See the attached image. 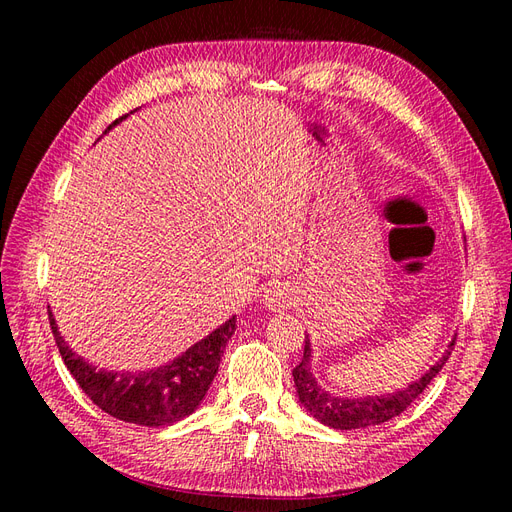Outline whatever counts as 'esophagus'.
<instances>
[{
  "instance_id": "1",
  "label": "esophagus",
  "mask_w": 512,
  "mask_h": 512,
  "mask_svg": "<svg viewBox=\"0 0 512 512\" xmlns=\"http://www.w3.org/2000/svg\"><path fill=\"white\" fill-rule=\"evenodd\" d=\"M265 303L271 307V309H282L288 305V292L284 288H273V290H267L265 294Z\"/></svg>"
}]
</instances>
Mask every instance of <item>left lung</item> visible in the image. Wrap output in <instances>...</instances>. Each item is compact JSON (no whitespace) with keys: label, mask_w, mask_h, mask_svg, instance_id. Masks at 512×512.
<instances>
[{"label":"left lung","mask_w":512,"mask_h":512,"mask_svg":"<svg viewBox=\"0 0 512 512\" xmlns=\"http://www.w3.org/2000/svg\"><path fill=\"white\" fill-rule=\"evenodd\" d=\"M455 339L457 337H453V342L448 344V350L442 354V359L436 365H431L421 378L408 384L406 389L367 397H339L335 393L324 391L312 374V365H309L312 363V344H309V339H305L303 359L292 369V378L294 386H297L301 406L314 418H318L322 425L333 429H365L391 421V418L404 412L427 389V384L440 374V369L448 361V356H451Z\"/></svg>","instance_id":"obj_1"}]
</instances>
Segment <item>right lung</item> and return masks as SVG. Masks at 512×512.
<instances>
[{
	"mask_svg": "<svg viewBox=\"0 0 512 512\" xmlns=\"http://www.w3.org/2000/svg\"><path fill=\"white\" fill-rule=\"evenodd\" d=\"M126 117H119L106 130ZM49 322L61 359L85 395L106 414L143 427L173 425L198 408L218 374L228 339L237 329V318L232 316L220 329L166 365L149 371H104L70 350L61 339L51 312Z\"/></svg>",
	"mask_w": 512,
	"mask_h": 512,
	"instance_id": "obj_1",
	"label": "right lung"
}]
</instances>
